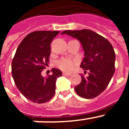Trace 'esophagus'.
I'll return each instance as SVG.
<instances>
[{
	"mask_svg": "<svg viewBox=\"0 0 129 129\" xmlns=\"http://www.w3.org/2000/svg\"><path fill=\"white\" fill-rule=\"evenodd\" d=\"M62 75L63 76H70L71 75L70 73H68V72H62Z\"/></svg>",
	"mask_w": 129,
	"mask_h": 129,
	"instance_id": "obj_1",
	"label": "esophagus"
}]
</instances>
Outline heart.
I'll list each match as a JSON object with an SVG mask.
<instances>
[{
	"instance_id": "1",
	"label": "heart",
	"mask_w": 129,
	"mask_h": 129,
	"mask_svg": "<svg viewBox=\"0 0 129 129\" xmlns=\"http://www.w3.org/2000/svg\"><path fill=\"white\" fill-rule=\"evenodd\" d=\"M77 62L78 61L76 59L62 57L57 61L56 66L62 71L71 72L74 69Z\"/></svg>"
}]
</instances>
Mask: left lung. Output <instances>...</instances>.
I'll use <instances>...</instances> for the list:
<instances>
[{
  "label": "left lung",
  "mask_w": 129,
  "mask_h": 129,
  "mask_svg": "<svg viewBox=\"0 0 129 129\" xmlns=\"http://www.w3.org/2000/svg\"><path fill=\"white\" fill-rule=\"evenodd\" d=\"M67 34L81 43L85 58L80 67L88 71V76H81V82L75 86V91L83 98L92 99L105 90L115 72V54L110 42L90 29L65 30Z\"/></svg>",
  "instance_id": "left-lung-1"
}]
</instances>
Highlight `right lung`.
I'll return each mask as SVG.
<instances>
[{"mask_svg":"<svg viewBox=\"0 0 129 129\" xmlns=\"http://www.w3.org/2000/svg\"><path fill=\"white\" fill-rule=\"evenodd\" d=\"M59 31H35L27 35L18 46L11 63V74L16 86L26 98L44 103L52 98L55 83L62 72L52 68L46 77L41 72L50 55V44Z\"/></svg>","mask_w":129,"mask_h":129,"instance_id":"1","label":"right lung"}]
</instances>
